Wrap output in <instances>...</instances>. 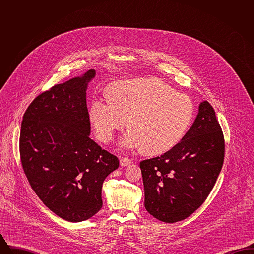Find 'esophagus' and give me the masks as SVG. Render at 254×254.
Wrapping results in <instances>:
<instances>
[{
  "label": "esophagus",
  "mask_w": 254,
  "mask_h": 254,
  "mask_svg": "<svg viewBox=\"0 0 254 254\" xmlns=\"http://www.w3.org/2000/svg\"><path fill=\"white\" fill-rule=\"evenodd\" d=\"M132 163V160L127 157H122L120 159V165L122 167H126V166H128Z\"/></svg>",
  "instance_id": "34e87169"
}]
</instances>
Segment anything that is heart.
Listing matches in <instances>:
<instances>
[{"label":"heart","instance_id":"1","mask_svg":"<svg viewBox=\"0 0 254 254\" xmlns=\"http://www.w3.org/2000/svg\"><path fill=\"white\" fill-rule=\"evenodd\" d=\"M190 97L155 78L124 82L114 87V95L92 102L89 117L97 137L110 141L129 117L131 127L120 145L128 150L145 149L163 153L177 145L188 131L193 117Z\"/></svg>","mask_w":254,"mask_h":254}]
</instances>
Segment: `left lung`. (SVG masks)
I'll use <instances>...</instances> for the list:
<instances>
[{
    "label": "left lung",
    "mask_w": 254,
    "mask_h": 254,
    "mask_svg": "<svg viewBox=\"0 0 254 254\" xmlns=\"http://www.w3.org/2000/svg\"><path fill=\"white\" fill-rule=\"evenodd\" d=\"M224 157V134L214 109L205 101L180 143L140 163L145 209L165 223L190 216L213 189Z\"/></svg>",
    "instance_id": "1"
}]
</instances>
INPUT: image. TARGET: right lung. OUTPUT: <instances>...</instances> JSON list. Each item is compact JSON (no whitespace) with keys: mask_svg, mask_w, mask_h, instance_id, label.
Listing matches in <instances>:
<instances>
[{"mask_svg":"<svg viewBox=\"0 0 254 254\" xmlns=\"http://www.w3.org/2000/svg\"><path fill=\"white\" fill-rule=\"evenodd\" d=\"M90 69L53 85L24 112L20 157L24 174L42 202L69 222L87 220L102 208V186L119 160L89 137L86 106Z\"/></svg>","mask_w":254,"mask_h":254,"instance_id":"1","label":"right lung"}]
</instances>
